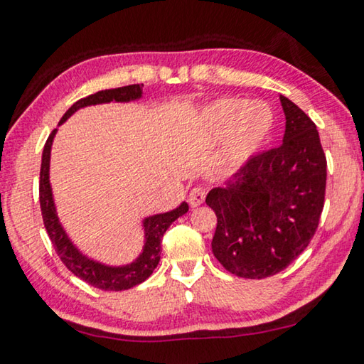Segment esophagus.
Wrapping results in <instances>:
<instances>
[{
    "label": "esophagus",
    "mask_w": 364,
    "mask_h": 364,
    "mask_svg": "<svg viewBox=\"0 0 364 364\" xmlns=\"http://www.w3.org/2000/svg\"><path fill=\"white\" fill-rule=\"evenodd\" d=\"M188 200H189L191 207H199V205H202L205 202V189L200 186L191 189Z\"/></svg>",
    "instance_id": "esophagus-1"
}]
</instances>
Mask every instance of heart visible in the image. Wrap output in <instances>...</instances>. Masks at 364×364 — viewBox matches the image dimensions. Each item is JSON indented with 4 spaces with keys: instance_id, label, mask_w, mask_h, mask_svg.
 <instances>
[{
    "instance_id": "obj_1",
    "label": "heart",
    "mask_w": 364,
    "mask_h": 364,
    "mask_svg": "<svg viewBox=\"0 0 364 364\" xmlns=\"http://www.w3.org/2000/svg\"><path fill=\"white\" fill-rule=\"evenodd\" d=\"M199 127L210 141L226 138L224 161L240 165L272 132L274 113L262 102L250 103L235 97L220 98L200 111Z\"/></svg>"
}]
</instances>
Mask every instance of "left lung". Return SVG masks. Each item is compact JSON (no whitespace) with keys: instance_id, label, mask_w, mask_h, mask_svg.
Masks as SVG:
<instances>
[{"instance_id":"8db88e82","label":"left lung","mask_w":364,"mask_h":364,"mask_svg":"<svg viewBox=\"0 0 364 364\" xmlns=\"http://www.w3.org/2000/svg\"><path fill=\"white\" fill-rule=\"evenodd\" d=\"M279 148L251 156L226 186L208 193L218 218L211 250L223 267L243 279L287 269L312 240L325 205L326 157L316 125L287 97Z\"/></svg>"}]
</instances>
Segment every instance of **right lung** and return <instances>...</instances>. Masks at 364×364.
<instances>
[{
	"label": "right lung",
	"mask_w": 364,
	"mask_h": 364,
	"mask_svg": "<svg viewBox=\"0 0 364 364\" xmlns=\"http://www.w3.org/2000/svg\"><path fill=\"white\" fill-rule=\"evenodd\" d=\"M143 95V84L125 85V87L100 90L94 95L77 100L73 107L63 114L58 125H62L67 119L75 114L77 109L92 107V105L102 103H129L134 100H140ZM57 129L52 130L48 141L43 149L41 161V173H39V203H41V213L44 228L48 230L49 239L54 245L57 255L60 256L62 262L71 270L77 279L84 280L89 285L95 287L105 291H124V289L134 288L140 285L148 277L153 274L161 259V242L165 230L170 228V224L176 221L178 218L188 213V203L181 202L176 208L165 211V213L148 216L143 220L144 230V245L141 253L138 255L135 261L124 266H108L100 261L92 259V257L82 255L77 247L70 240L67 230L63 229L60 220H58L54 196H52L49 168H50V149L54 141Z\"/></svg>",
	"instance_id": "right-lung-1"
}]
</instances>
